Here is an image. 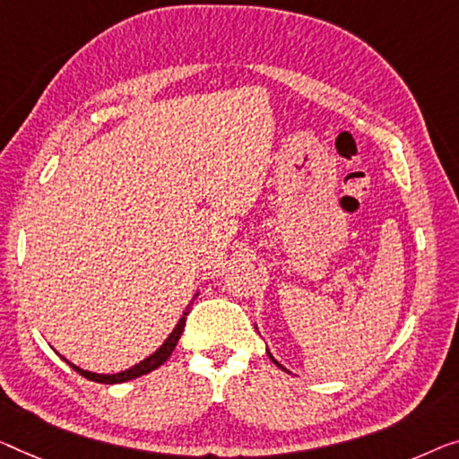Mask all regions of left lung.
I'll return each mask as SVG.
<instances>
[{
	"label": "left lung",
	"instance_id": "8db88e82",
	"mask_svg": "<svg viewBox=\"0 0 459 459\" xmlns=\"http://www.w3.org/2000/svg\"><path fill=\"white\" fill-rule=\"evenodd\" d=\"M255 330H257V325H255ZM265 352H268V357H270V360L273 362V365H276V367H280V368H282V371H286V373H290V371H289V368H286V367H282V365H280V362H278L276 359H273V357H272V352L268 351V348H265Z\"/></svg>",
	"mask_w": 459,
	"mask_h": 459
}]
</instances>
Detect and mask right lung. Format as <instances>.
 Here are the masks:
<instances>
[{
    "label": "right lung",
    "instance_id": "right-lung-1",
    "mask_svg": "<svg viewBox=\"0 0 459 459\" xmlns=\"http://www.w3.org/2000/svg\"><path fill=\"white\" fill-rule=\"evenodd\" d=\"M195 297H197V292H195ZM194 299H191V303H194ZM191 303L186 307V311H183V316L179 317V321H177V325L173 327V332L169 333V338L164 340L159 348H156V352H152V354H150V357L140 360L138 365L129 367V368H126V371H121V373H92V371H84V368H80V367L74 365V362H70L67 359L61 357L59 352L57 354L67 362V365L74 368V371H78L82 377H86V379H91V381H97V383H105V385H113V383H126V381L138 379V377H142V375H148L150 371H154V368H159L162 362H167V359L170 357V354H173L177 342H179L181 333H183V327H186V319L189 316Z\"/></svg>",
    "mask_w": 459,
    "mask_h": 459
}]
</instances>
